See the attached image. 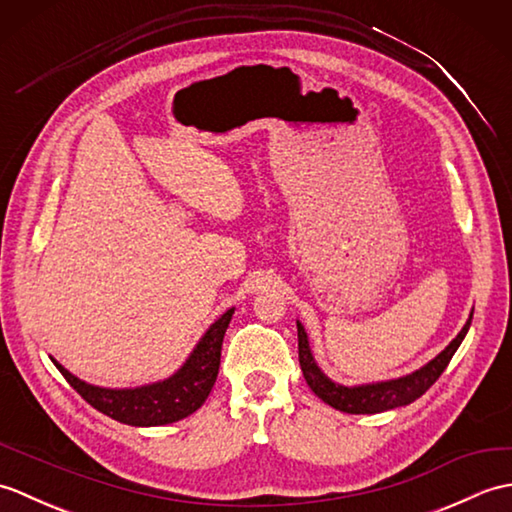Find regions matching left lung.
I'll return each instance as SVG.
<instances>
[{"label": "left lung", "mask_w": 512, "mask_h": 512, "mask_svg": "<svg viewBox=\"0 0 512 512\" xmlns=\"http://www.w3.org/2000/svg\"><path fill=\"white\" fill-rule=\"evenodd\" d=\"M473 314L466 321L462 332L455 336V339L447 345V350L440 352L431 363L420 367L418 372L409 376H402L396 380H387V383H376V385H363V387H343L336 385L325 376L321 369L314 363L310 354L308 336L303 325L297 323V336H299V365L303 378L310 385V389L317 394L323 402H328L330 407L345 411V413H380L387 409L405 407L409 402L418 400L424 391H427L436 380L442 376L444 369H447L453 354L458 352L460 343L464 341L466 332H469Z\"/></svg>", "instance_id": "left-lung-1"}]
</instances>
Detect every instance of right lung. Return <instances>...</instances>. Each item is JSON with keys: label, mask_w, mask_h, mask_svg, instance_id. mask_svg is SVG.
<instances>
[{"label": "right lung", "mask_w": 512, "mask_h": 512, "mask_svg": "<svg viewBox=\"0 0 512 512\" xmlns=\"http://www.w3.org/2000/svg\"><path fill=\"white\" fill-rule=\"evenodd\" d=\"M233 312V308L226 310L211 325L209 332L202 336V341L189 356V361L182 365L180 372L162 380V383L136 389H103L83 383L57 361H54V365L76 389V394L85 402H90L94 409L105 413V416L132 424V427H160V424L191 416L211 394L217 372H220L224 332L231 323Z\"/></svg>", "instance_id": "1"}]
</instances>
